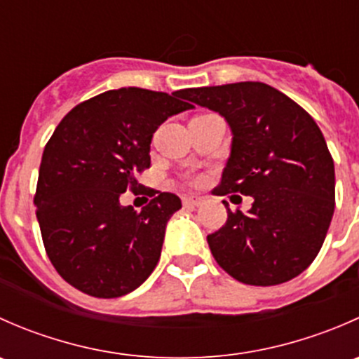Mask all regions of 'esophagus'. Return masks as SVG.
Masks as SVG:
<instances>
[{
	"mask_svg": "<svg viewBox=\"0 0 359 359\" xmlns=\"http://www.w3.org/2000/svg\"><path fill=\"white\" fill-rule=\"evenodd\" d=\"M203 201H205V198L198 196V194H193V196L184 198V206H187V208H194V206H200Z\"/></svg>",
	"mask_w": 359,
	"mask_h": 359,
	"instance_id": "esophagus-1",
	"label": "esophagus"
}]
</instances>
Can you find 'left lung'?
I'll use <instances>...</instances> for the list:
<instances>
[{
	"label": "left lung",
	"instance_id": "obj_1",
	"mask_svg": "<svg viewBox=\"0 0 359 359\" xmlns=\"http://www.w3.org/2000/svg\"><path fill=\"white\" fill-rule=\"evenodd\" d=\"M187 99L222 114L233 130L217 196H253L208 234L210 252L234 280L290 281L323 247L335 210V168L320 126L290 97L259 81L189 88Z\"/></svg>",
	"mask_w": 359,
	"mask_h": 359
}]
</instances>
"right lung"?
Here are the masks:
<instances>
[{"label": "right lung", "instance_id": "1", "mask_svg": "<svg viewBox=\"0 0 359 359\" xmlns=\"http://www.w3.org/2000/svg\"><path fill=\"white\" fill-rule=\"evenodd\" d=\"M184 90H109L78 104L46 142L34 205L43 245L71 287L99 299L126 295L149 278L180 198L153 191L140 212L119 205L151 166V139L172 114L194 107Z\"/></svg>", "mask_w": 359, "mask_h": 359}]
</instances>
